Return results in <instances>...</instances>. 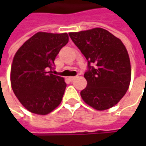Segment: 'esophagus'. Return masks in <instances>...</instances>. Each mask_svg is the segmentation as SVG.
<instances>
[{"mask_svg": "<svg viewBox=\"0 0 146 146\" xmlns=\"http://www.w3.org/2000/svg\"><path fill=\"white\" fill-rule=\"evenodd\" d=\"M76 77H77V76H71V77H69V80H70V81H73Z\"/></svg>", "mask_w": 146, "mask_h": 146, "instance_id": "obj_1", "label": "esophagus"}]
</instances>
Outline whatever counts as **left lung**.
I'll use <instances>...</instances> for the list:
<instances>
[{"instance_id":"1","label":"left lung","mask_w":146,"mask_h":146,"mask_svg":"<svg viewBox=\"0 0 146 146\" xmlns=\"http://www.w3.org/2000/svg\"><path fill=\"white\" fill-rule=\"evenodd\" d=\"M70 39L88 61L80 92L85 103L98 110L111 108L121 100L131 80L130 59L120 40L103 28L70 32ZM94 63L95 67L91 66Z\"/></svg>"}]
</instances>
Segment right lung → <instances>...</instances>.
I'll use <instances>...</instances> for the list:
<instances>
[{"label": "right lung", "instance_id": "right-lung-1", "mask_svg": "<svg viewBox=\"0 0 146 146\" xmlns=\"http://www.w3.org/2000/svg\"><path fill=\"white\" fill-rule=\"evenodd\" d=\"M69 41L67 33L37 32L15 53L10 71L15 96L27 110L47 115L61 103L66 84L51 74L54 60Z\"/></svg>", "mask_w": 146, "mask_h": 146}]
</instances>
